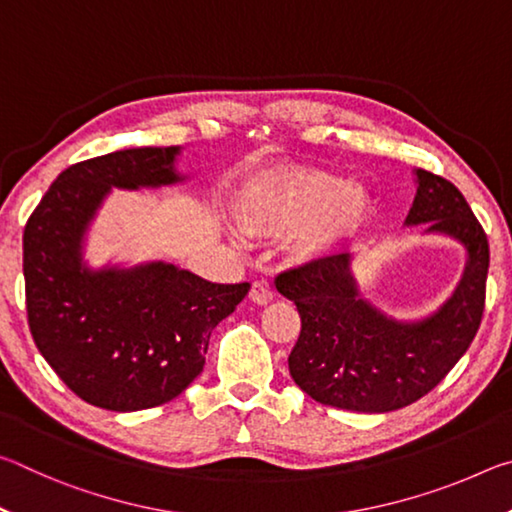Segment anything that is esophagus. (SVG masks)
I'll use <instances>...</instances> for the list:
<instances>
[{"label":"esophagus","mask_w":512,"mask_h":512,"mask_svg":"<svg viewBox=\"0 0 512 512\" xmlns=\"http://www.w3.org/2000/svg\"><path fill=\"white\" fill-rule=\"evenodd\" d=\"M250 300H253L255 305H268V302L273 300V291L268 287V282L264 280L253 282V287H250Z\"/></svg>","instance_id":"esophagus-1"}]
</instances>
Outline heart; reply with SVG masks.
<instances>
[{"mask_svg": "<svg viewBox=\"0 0 512 512\" xmlns=\"http://www.w3.org/2000/svg\"><path fill=\"white\" fill-rule=\"evenodd\" d=\"M375 212L363 185L323 169L277 167L250 183L241 228L250 235L289 232L287 250L296 264H320L343 253ZM244 230H237L244 237Z\"/></svg>", "mask_w": 512, "mask_h": 512, "instance_id": "obj_1", "label": "heart"}]
</instances>
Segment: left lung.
<instances>
[{
	"mask_svg": "<svg viewBox=\"0 0 512 512\" xmlns=\"http://www.w3.org/2000/svg\"><path fill=\"white\" fill-rule=\"evenodd\" d=\"M415 198L404 225L454 239L465 268L443 305L422 318H393L363 296L354 257L282 273L277 291L296 302L302 329L289 372L311 400L359 413H388L418 402L463 357L481 325L490 250L463 194L449 180L413 169Z\"/></svg>",
	"mask_w": 512,
	"mask_h": 512,
	"instance_id": "left-lung-1",
	"label": "left lung"
}]
</instances>
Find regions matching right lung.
Wrapping results in <instances>:
<instances>
[{
  "label": "right lung",
  "instance_id": "right-lung-1",
  "mask_svg": "<svg viewBox=\"0 0 512 512\" xmlns=\"http://www.w3.org/2000/svg\"><path fill=\"white\" fill-rule=\"evenodd\" d=\"M180 146L115 151L65 169L24 228L29 327L42 357L88 404L142 411L201 375L212 329L248 282L216 284L169 262L90 266L85 246L112 189L185 183Z\"/></svg>",
  "mask_w": 512,
  "mask_h": 512
}]
</instances>
